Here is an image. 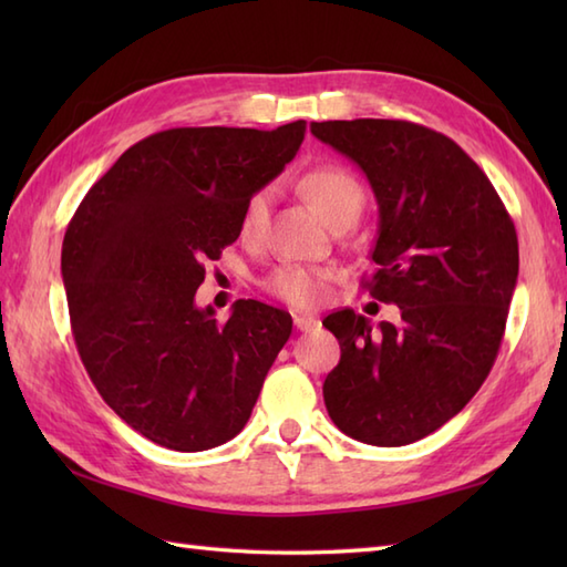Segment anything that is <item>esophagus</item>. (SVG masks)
Returning <instances> with one entry per match:
<instances>
[{
    "mask_svg": "<svg viewBox=\"0 0 567 567\" xmlns=\"http://www.w3.org/2000/svg\"><path fill=\"white\" fill-rule=\"evenodd\" d=\"M295 327H297V331H311L319 327V319L311 315H295Z\"/></svg>",
    "mask_w": 567,
    "mask_h": 567,
    "instance_id": "obj_1",
    "label": "esophagus"
}]
</instances>
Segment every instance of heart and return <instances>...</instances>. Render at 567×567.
<instances>
[{"instance_id":"b5f03b06","label":"heart","mask_w":567,"mask_h":567,"mask_svg":"<svg viewBox=\"0 0 567 567\" xmlns=\"http://www.w3.org/2000/svg\"><path fill=\"white\" fill-rule=\"evenodd\" d=\"M302 189L317 204V209L327 216L329 224L343 219V216H358L365 202V192L360 179L341 165H319L315 171H309L302 177ZM268 189L252 192L246 199L244 212L238 216V238L244 244H256V240L262 238L265 224H268ZM331 282L333 270L329 268L287 262L268 275L265 290L297 309H315L327 302Z\"/></svg>"}]
</instances>
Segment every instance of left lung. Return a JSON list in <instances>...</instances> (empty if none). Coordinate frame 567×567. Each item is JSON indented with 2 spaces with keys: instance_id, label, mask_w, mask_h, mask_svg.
Segmentation results:
<instances>
[{
  "instance_id": "left-lung-1",
  "label": "left lung",
  "mask_w": 567,
  "mask_h": 567,
  "mask_svg": "<svg viewBox=\"0 0 567 567\" xmlns=\"http://www.w3.org/2000/svg\"><path fill=\"white\" fill-rule=\"evenodd\" d=\"M311 134L370 179L380 228L363 290L402 311L380 331L353 309L323 319L341 343L323 402L346 436L414 443L461 412L495 365L519 275L516 228L480 165L439 131L353 118L315 122Z\"/></svg>"
}]
</instances>
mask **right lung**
<instances>
[{"label": "right lung", "mask_w": 567, "mask_h": 567, "mask_svg": "<svg viewBox=\"0 0 567 567\" xmlns=\"http://www.w3.org/2000/svg\"><path fill=\"white\" fill-rule=\"evenodd\" d=\"M305 134L307 122L158 131L70 219L60 270L80 360L102 400L148 441L195 453L246 426L292 317L238 299L219 321L195 295L204 265L238 238L246 199L282 173Z\"/></svg>", "instance_id": "obj_1"}]
</instances>
